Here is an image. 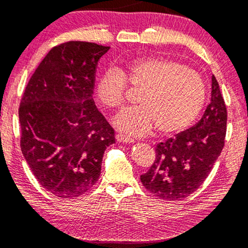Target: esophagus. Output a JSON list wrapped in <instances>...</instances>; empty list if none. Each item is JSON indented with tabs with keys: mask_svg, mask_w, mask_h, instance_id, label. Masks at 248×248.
<instances>
[{
	"mask_svg": "<svg viewBox=\"0 0 248 248\" xmlns=\"http://www.w3.org/2000/svg\"><path fill=\"white\" fill-rule=\"evenodd\" d=\"M116 140H117V141H120V143H129V144L134 143V140L132 139V137L123 135V134H117Z\"/></svg>",
	"mask_w": 248,
	"mask_h": 248,
	"instance_id": "esophagus-1",
	"label": "esophagus"
}]
</instances>
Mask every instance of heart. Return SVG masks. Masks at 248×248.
Returning <instances> with one entry per match:
<instances>
[{
	"label": "heart",
	"instance_id": "1",
	"mask_svg": "<svg viewBox=\"0 0 248 248\" xmlns=\"http://www.w3.org/2000/svg\"><path fill=\"white\" fill-rule=\"evenodd\" d=\"M127 84L140 90V107L124 109L114 124L129 135H147L156 126L161 134L176 135L196 121L205 103L206 89L200 74L165 57H140L121 70L108 69L97 82V99L105 108H119L125 102Z\"/></svg>",
	"mask_w": 248,
	"mask_h": 248
}]
</instances>
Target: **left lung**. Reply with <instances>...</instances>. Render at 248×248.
Segmentation results:
<instances>
[{
    "mask_svg": "<svg viewBox=\"0 0 248 248\" xmlns=\"http://www.w3.org/2000/svg\"><path fill=\"white\" fill-rule=\"evenodd\" d=\"M226 121L224 99L212 76L211 102L203 116L191 128L157 145L155 162L140 176L145 188L167 201L182 200L196 191L224 147Z\"/></svg>",
    "mask_w": 248,
    "mask_h": 248,
    "instance_id": "left-lung-1",
    "label": "left lung"
}]
</instances>
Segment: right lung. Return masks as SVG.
Masks as SVG:
<instances>
[{"label":"right lung","instance_id":"right-lung-1","mask_svg":"<svg viewBox=\"0 0 248 248\" xmlns=\"http://www.w3.org/2000/svg\"><path fill=\"white\" fill-rule=\"evenodd\" d=\"M109 47L67 42L51 48L28 81L18 109L21 148L43 188L75 199L101 173L114 129L92 99L95 70Z\"/></svg>","mask_w":248,"mask_h":248}]
</instances>
